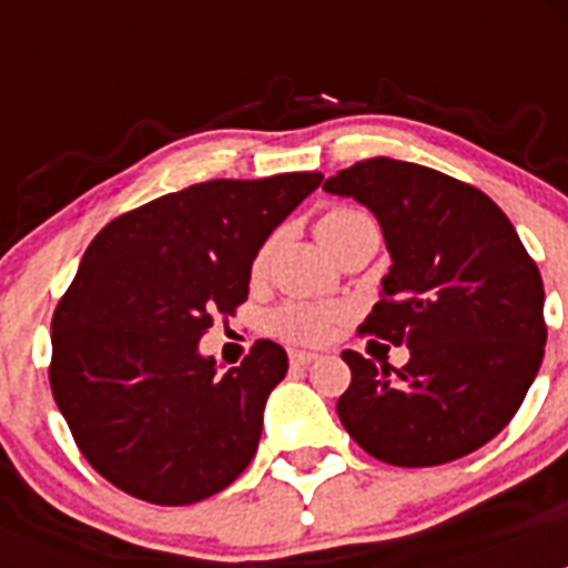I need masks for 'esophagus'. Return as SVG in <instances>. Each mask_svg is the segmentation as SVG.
Returning a JSON list of instances; mask_svg holds the SVG:
<instances>
[{
  "label": "esophagus",
  "mask_w": 568,
  "mask_h": 568,
  "mask_svg": "<svg viewBox=\"0 0 568 568\" xmlns=\"http://www.w3.org/2000/svg\"><path fill=\"white\" fill-rule=\"evenodd\" d=\"M313 361H318L315 353H307V349H290V364L293 366H307L313 364Z\"/></svg>",
  "instance_id": "obj_1"
}]
</instances>
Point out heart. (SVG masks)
Returning <instances> with one entry per match:
<instances>
[{"mask_svg":"<svg viewBox=\"0 0 568 568\" xmlns=\"http://www.w3.org/2000/svg\"><path fill=\"white\" fill-rule=\"evenodd\" d=\"M366 224L375 222L361 210H349V207H335L329 213L321 215L318 222V239L324 241V247H327L329 241L338 239V235L349 233L355 227H366ZM270 247H261L258 255H255L253 270L258 273L264 267V261H267ZM341 313L335 307H324V304H304V301H287V304H281L278 310L267 315V329L275 335V338L293 341V344H321L324 338H329L333 327L338 324Z\"/></svg>","mask_w":568,"mask_h":568,"instance_id":"heart-1","label":"heart"}]
</instances>
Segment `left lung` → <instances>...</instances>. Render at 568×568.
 I'll use <instances>...</instances> for the list:
<instances>
[{
	"instance_id": "1",
	"label": "left lung",
	"mask_w": 568,
	"mask_h": 568,
	"mask_svg": "<svg viewBox=\"0 0 568 568\" xmlns=\"http://www.w3.org/2000/svg\"><path fill=\"white\" fill-rule=\"evenodd\" d=\"M373 210L393 267L361 329L409 346L400 369L344 349L349 438L393 466H438L515 418L546 346L544 281L504 210L433 168L366 159L324 182Z\"/></svg>"
}]
</instances>
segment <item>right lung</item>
<instances>
[{
  "label": "right lung",
  "instance_id": "1",
  "mask_svg": "<svg viewBox=\"0 0 568 568\" xmlns=\"http://www.w3.org/2000/svg\"><path fill=\"white\" fill-rule=\"evenodd\" d=\"M321 173L213 179L119 215L59 301L50 389L88 464L115 489L187 506L233 484L258 449L287 353L255 341L224 375L199 353L213 315L247 301L250 267Z\"/></svg>",
  "mask_w": 568,
  "mask_h": 568
}]
</instances>
